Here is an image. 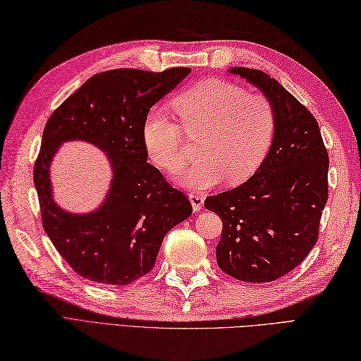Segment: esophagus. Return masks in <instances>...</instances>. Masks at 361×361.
<instances>
[{
    "mask_svg": "<svg viewBox=\"0 0 361 361\" xmlns=\"http://www.w3.org/2000/svg\"><path fill=\"white\" fill-rule=\"evenodd\" d=\"M189 200H190V204H192L193 212H200L202 204H204V197L200 195V193H197V192L189 193Z\"/></svg>",
    "mask_w": 361,
    "mask_h": 361,
    "instance_id": "obj_1",
    "label": "esophagus"
}]
</instances>
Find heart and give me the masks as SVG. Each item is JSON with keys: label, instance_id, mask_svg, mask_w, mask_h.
I'll return each mask as SVG.
<instances>
[{"label": "heart", "instance_id": "obj_1", "mask_svg": "<svg viewBox=\"0 0 361 361\" xmlns=\"http://www.w3.org/2000/svg\"><path fill=\"white\" fill-rule=\"evenodd\" d=\"M173 109L184 133L204 134L200 161L177 178L181 186L206 190L227 178L236 184L259 169L273 143L276 113L262 94H248L239 85L210 79L175 99ZM143 140L152 161L163 171L181 169L186 163L180 125L159 109L147 114Z\"/></svg>", "mask_w": 361, "mask_h": 361}]
</instances>
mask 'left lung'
Wrapping results in <instances>:
<instances>
[{
	"label": "left lung",
	"mask_w": 361,
	"mask_h": 361,
	"mask_svg": "<svg viewBox=\"0 0 361 361\" xmlns=\"http://www.w3.org/2000/svg\"><path fill=\"white\" fill-rule=\"evenodd\" d=\"M228 73L262 91L276 113L270 151L253 177L207 197L223 219L218 267L244 282H271L294 270L317 243L328 200V152L317 120L279 82L261 70Z\"/></svg>",
	"instance_id": "1"
}]
</instances>
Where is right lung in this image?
I'll return each mask as SVG.
<instances>
[{
  "mask_svg": "<svg viewBox=\"0 0 361 361\" xmlns=\"http://www.w3.org/2000/svg\"><path fill=\"white\" fill-rule=\"evenodd\" d=\"M189 73L184 67L99 73L44 128L33 175L42 226L59 255L88 281L128 285L140 279L154 269L166 233L192 215L188 197L147 163L143 140L149 109ZM76 140L105 152L111 168L104 201L87 214L62 209L54 201L49 177L59 146Z\"/></svg>",
  "mask_w": 361,
  "mask_h": 361,
  "instance_id": "right-lung-1",
  "label": "right lung"
}]
</instances>
